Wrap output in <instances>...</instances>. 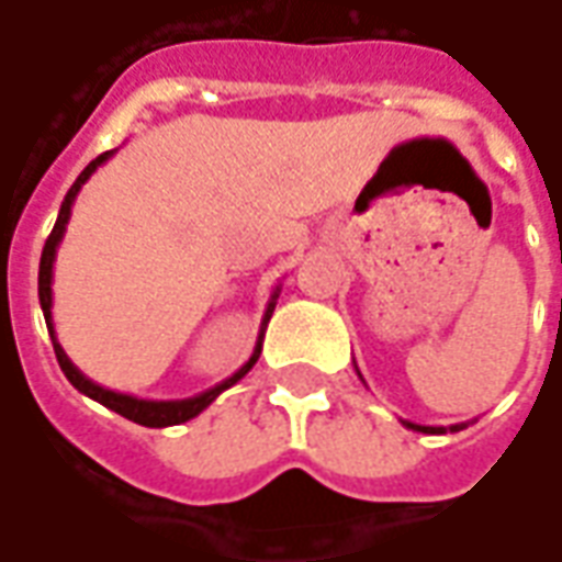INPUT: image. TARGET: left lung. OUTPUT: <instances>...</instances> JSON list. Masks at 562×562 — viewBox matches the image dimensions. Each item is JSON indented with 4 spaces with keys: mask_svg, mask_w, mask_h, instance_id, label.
I'll list each match as a JSON object with an SVG mask.
<instances>
[{
    "mask_svg": "<svg viewBox=\"0 0 562 562\" xmlns=\"http://www.w3.org/2000/svg\"><path fill=\"white\" fill-rule=\"evenodd\" d=\"M353 366H357V362H353ZM357 372H360V369H357ZM403 425L409 427V430H418V434H446V430H452V434H456V430H464V427L468 425H449V427H430V425H415V422H403Z\"/></svg>",
    "mask_w": 562,
    "mask_h": 562,
    "instance_id": "8db88e82",
    "label": "left lung"
}]
</instances>
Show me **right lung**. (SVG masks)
<instances>
[{
    "label": "right lung",
    "mask_w": 562,
    "mask_h": 562,
    "mask_svg": "<svg viewBox=\"0 0 562 562\" xmlns=\"http://www.w3.org/2000/svg\"><path fill=\"white\" fill-rule=\"evenodd\" d=\"M113 153L116 150L101 153L98 159H91L89 166L82 169V175L76 178V184L67 190V196H64V202H60L55 231H52V236L45 239V249H42V261H40V304H42V313H45V326H48V335H52V345H55V357L57 362H60V372L67 375V381H70L76 391L86 393V396H91V400H98L101 406L113 409L116 415H122V418L135 422V425H144V427L184 425V422H190V418H196L202 409H209V406L217 400V393H224L227 387H233L239 378L249 375V369L258 362V357H261L265 329H267V323H270V316H273V307H277V297H280L282 285H277V289H273V295H270V301H267L265 319H261V331H258V341H255V350H251L249 360L243 362V366H239L227 381H221V384H215V387L196 393V396H187V400H137V396H132V393L110 391V387H101V384H94L91 378L82 375V372L72 366L70 357H67V350H64L60 341H57L55 323H52V280H55V255H57V246H60V239H64V233H67V221H70L72 202H76V196H79V190H82V184H86L91 175L98 171V166H104Z\"/></svg>",
    "instance_id": "1"
}]
</instances>
